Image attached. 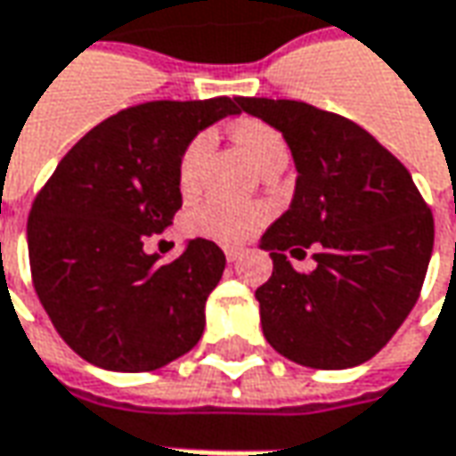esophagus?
<instances>
[{
	"instance_id": "esophagus-1",
	"label": "esophagus",
	"mask_w": 456,
	"mask_h": 456,
	"mask_svg": "<svg viewBox=\"0 0 456 456\" xmlns=\"http://www.w3.org/2000/svg\"><path fill=\"white\" fill-rule=\"evenodd\" d=\"M224 255H227L229 262H237V259L244 255V249L242 247H227V249H224Z\"/></svg>"
}]
</instances>
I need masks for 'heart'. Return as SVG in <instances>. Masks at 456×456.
Masks as SVG:
<instances>
[{"mask_svg":"<svg viewBox=\"0 0 456 456\" xmlns=\"http://www.w3.org/2000/svg\"><path fill=\"white\" fill-rule=\"evenodd\" d=\"M232 135L259 168H267L275 161H288V143L282 134L262 120H240L232 128ZM209 146H212V135L207 131L197 134L186 143L179 159V168H176L181 191H194L199 186L201 166L209 153ZM265 219H267V209L262 204L209 197L191 209L189 227L214 242L237 244L244 242L249 234H255L257 227L265 224Z\"/></svg>","mask_w":456,"mask_h":456,"instance_id":"1","label":"heart"}]
</instances>
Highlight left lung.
Returning <instances> with one entry per match:
<instances>
[{
    "instance_id": "left-lung-1",
    "label": "left lung",
    "mask_w": 456,
    "mask_h": 456,
    "mask_svg": "<svg viewBox=\"0 0 456 456\" xmlns=\"http://www.w3.org/2000/svg\"><path fill=\"white\" fill-rule=\"evenodd\" d=\"M285 135L297 181L288 212L262 234L273 277L257 288L262 333L310 369H351L384 348L419 300L434 216L411 174L369 131L303 101L240 98ZM316 249L297 273L284 255Z\"/></svg>"
}]
</instances>
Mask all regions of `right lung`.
<instances>
[{"label":"right lung","mask_w":456,"mask_h":456,"mask_svg":"<svg viewBox=\"0 0 456 456\" xmlns=\"http://www.w3.org/2000/svg\"><path fill=\"white\" fill-rule=\"evenodd\" d=\"M242 113L240 98L153 101L87 131L32 201V285L60 338L108 370H156L189 354L224 252L191 240L161 262L143 242L181 209L179 159L194 135Z\"/></svg>","instance_id":"obj_1"}]
</instances>
